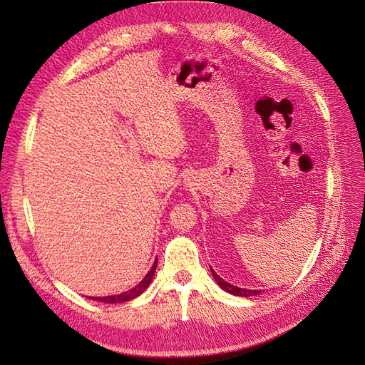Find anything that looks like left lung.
Instances as JSON below:
<instances>
[{
  "label": "left lung",
  "instance_id": "1",
  "mask_svg": "<svg viewBox=\"0 0 365 365\" xmlns=\"http://www.w3.org/2000/svg\"><path fill=\"white\" fill-rule=\"evenodd\" d=\"M212 276H213V279L216 281V284H218L224 292H227L230 294H235V297L250 298V297H254V294H259L260 293V290H247V289H240V287H237V285H232L227 281H224L222 277H220L218 274H216L213 269H212Z\"/></svg>",
  "mask_w": 365,
  "mask_h": 365
}]
</instances>
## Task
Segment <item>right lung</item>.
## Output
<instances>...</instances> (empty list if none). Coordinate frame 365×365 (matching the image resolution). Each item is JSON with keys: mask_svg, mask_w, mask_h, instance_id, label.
<instances>
[{"mask_svg": "<svg viewBox=\"0 0 365 365\" xmlns=\"http://www.w3.org/2000/svg\"><path fill=\"white\" fill-rule=\"evenodd\" d=\"M155 269H157V260L153 262L152 268L149 269V273H147V274L144 276L143 281L139 282L138 285H135L133 289H130V290L123 292V293H120V294H113V297H92L91 299L108 302V304H119V302H127V301H130V299H133V298L139 297V294H141V293L147 289V287L150 285L152 279H153V274H155Z\"/></svg>", "mask_w": 365, "mask_h": 365, "instance_id": "obj_1", "label": "right lung"}]
</instances>
